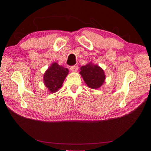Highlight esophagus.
<instances>
[{
    "label": "esophagus",
    "instance_id": "1",
    "mask_svg": "<svg viewBox=\"0 0 151 151\" xmlns=\"http://www.w3.org/2000/svg\"><path fill=\"white\" fill-rule=\"evenodd\" d=\"M78 66L77 65L72 66H70V70L71 71H73V72H76V71L78 70Z\"/></svg>",
    "mask_w": 151,
    "mask_h": 151
}]
</instances>
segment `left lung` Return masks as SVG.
I'll return each mask as SVG.
<instances>
[{"instance_id":"8db88e82","label":"left lung","mask_w":151,"mask_h":151,"mask_svg":"<svg viewBox=\"0 0 151 151\" xmlns=\"http://www.w3.org/2000/svg\"><path fill=\"white\" fill-rule=\"evenodd\" d=\"M80 74L88 87L93 89L100 88L105 81L104 70L100 66L91 63L81 66Z\"/></svg>"}]
</instances>
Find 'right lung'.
I'll list each match as a JSON object with an SVG mask.
<instances>
[{
  "label": "right lung",
  "instance_id": "add662e5",
  "mask_svg": "<svg viewBox=\"0 0 151 151\" xmlns=\"http://www.w3.org/2000/svg\"><path fill=\"white\" fill-rule=\"evenodd\" d=\"M68 74L67 68L60 66L57 63H53L44 74L43 81L50 93H55L62 87Z\"/></svg>",
  "mask_w": 151,
  "mask_h": 151
}]
</instances>
